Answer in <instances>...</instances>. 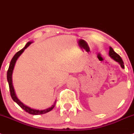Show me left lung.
Returning a JSON list of instances; mask_svg holds the SVG:
<instances>
[{
  "mask_svg": "<svg viewBox=\"0 0 134 134\" xmlns=\"http://www.w3.org/2000/svg\"><path fill=\"white\" fill-rule=\"evenodd\" d=\"M109 55L110 56V57L112 58L114 60H115L116 62L118 63L121 65V68L123 69L125 68V67H124V63H123V60H122L121 58V57L118 54H117V53L113 51V49L112 48L110 47V46L109 47Z\"/></svg>",
  "mask_w": 134,
  "mask_h": 134,
  "instance_id": "1",
  "label": "left lung"
}]
</instances>
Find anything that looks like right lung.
Here are the masks:
<instances>
[{
    "label": "right lung",
    "mask_w": 134,
    "mask_h": 134,
    "mask_svg": "<svg viewBox=\"0 0 134 134\" xmlns=\"http://www.w3.org/2000/svg\"><path fill=\"white\" fill-rule=\"evenodd\" d=\"M33 42L30 41L28 42L27 43L26 45L25 46V47L24 48H22L21 50H20L19 51H18L17 53H16L14 57H13V59H11V63H10V65H9V69L7 71V81L8 83H9V90H10V93H11V96L12 98V99L13 100L14 102H15L17 104H18L19 107H20L21 109H24V110H25L26 112H27L28 113L32 114V115H42V114H44L46 113L49 112L51 111V110H53V108L54 107V106H55L56 104V100L54 102V104L51 106V107L48 108V109H44V110H38V109H32V108L28 106L25 105L24 104V103L22 102H21L20 100H19L18 98L17 97L15 94V90H14L13 88V79H12V75H13V69L14 67H15V63L17 61V60L18 59V58L19 57V56L22 54V53H24V51Z\"/></svg>",
    "instance_id": "obj_1"
}]
</instances>
